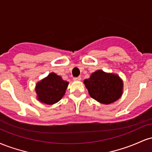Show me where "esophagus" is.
<instances>
[{
    "mask_svg": "<svg viewBox=\"0 0 152 152\" xmlns=\"http://www.w3.org/2000/svg\"><path fill=\"white\" fill-rule=\"evenodd\" d=\"M74 81H81V78L80 77V76H78V77L74 78Z\"/></svg>",
    "mask_w": 152,
    "mask_h": 152,
    "instance_id": "obj_1",
    "label": "esophagus"
}]
</instances>
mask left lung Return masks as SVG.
I'll list each match as a JSON object with an SVG mask.
<instances>
[{
	"mask_svg": "<svg viewBox=\"0 0 152 152\" xmlns=\"http://www.w3.org/2000/svg\"><path fill=\"white\" fill-rule=\"evenodd\" d=\"M85 86L91 98L104 104L116 102L121 97L123 82L117 75L98 70L85 79Z\"/></svg>",
	"mask_w": 152,
	"mask_h": 152,
	"instance_id": "8db88e82",
	"label": "left lung"
}]
</instances>
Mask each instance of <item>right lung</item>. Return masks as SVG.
Returning <instances> with one entry per match:
<instances>
[{"instance_id": "add662e5", "label": "right lung", "mask_w": 152, "mask_h": 152, "mask_svg": "<svg viewBox=\"0 0 152 152\" xmlns=\"http://www.w3.org/2000/svg\"><path fill=\"white\" fill-rule=\"evenodd\" d=\"M69 85V82L63 80L61 76L51 73L38 82L36 85V93L40 102L46 104H53L61 100Z\"/></svg>"}]
</instances>
